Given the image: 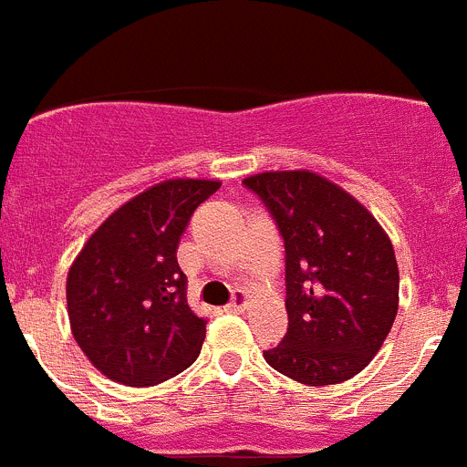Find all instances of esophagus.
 Returning <instances> with one entry per match:
<instances>
[{"mask_svg": "<svg viewBox=\"0 0 467 467\" xmlns=\"http://www.w3.org/2000/svg\"><path fill=\"white\" fill-rule=\"evenodd\" d=\"M247 306H250L247 296L243 292H238L236 298H234V301H231L229 306H226V310H229V312H245Z\"/></svg>", "mask_w": 467, "mask_h": 467, "instance_id": "1", "label": "esophagus"}]
</instances>
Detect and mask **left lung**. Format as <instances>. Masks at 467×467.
I'll use <instances>...</instances> for the list:
<instances>
[{"label":"left lung","mask_w":467,"mask_h":467,"mask_svg":"<svg viewBox=\"0 0 467 467\" xmlns=\"http://www.w3.org/2000/svg\"><path fill=\"white\" fill-rule=\"evenodd\" d=\"M285 238L289 328L264 358L307 387L340 384L379 352L399 312L391 238L349 192L315 171L245 178Z\"/></svg>","instance_id":"8db88e82"}]
</instances>
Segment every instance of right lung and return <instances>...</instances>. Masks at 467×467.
I'll list each match as a JSON object with an SVG mask.
<instances>
[{"instance_id":"obj_1","label":"right lung","mask_w":467,"mask_h":467,"mask_svg":"<svg viewBox=\"0 0 467 467\" xmlns=\"http://www.w3.org/2000/svg\"><path fill=\"white\" fill-rule=\"evenodd\" d=\"M220 185L171 178L148 187L101 222L68 268L71 333L113 382L155 387L199 357L205 319L187 306L175 250L192 213Z\"/></svg>"}]
</instances>
